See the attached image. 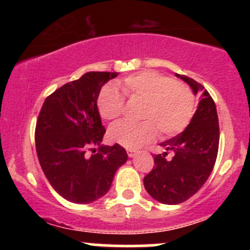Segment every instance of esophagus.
Instances as JSON below:
<instances>
[{"label":"esophagus","instance_id":"34e87169","mask_svg":"<svg viewBox=\"0 0 250 250\" xmlns=\"http://www.w3.org/2000/svg\"><path fill=\"white\" fill-rule=\"evenodd\" d=\"M127 154L129 157H134L136 155V150H134V149H127Z\"/></svg>","mask_w":250,"mask_h":250}]
</instances>
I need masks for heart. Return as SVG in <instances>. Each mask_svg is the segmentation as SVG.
Here are the masks:
<instances>
[{
  "mask_svg": "<svg viewBox=\"0 0 250 250\" xmlns=\"http://www.w3.org/2000/svg\"><path fill=\"white\" fill-rule=\"evenodd\" d=\"M117 87L129 100L143 101L140 123L116 122L109 128V139L125 148L136 149L153 141L160 131L161 137L177 135L191 121L195 110L194 94L183 83L153 70L125 77ZM115 85L107 84L97 97L102 119L111 121L122 114L125 97Z\"/></svg>",
  "mask_w": 250,
  "mask_h": 250,
  "instance_id": "1",
  "label": "heart"
}]
</instances>
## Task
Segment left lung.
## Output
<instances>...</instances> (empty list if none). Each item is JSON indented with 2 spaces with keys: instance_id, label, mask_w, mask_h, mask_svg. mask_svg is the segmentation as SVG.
Segmentation results:
<instances>
[{
  "instance_id": "obj_1",
  "label": "left lung",
  "mask_w": 250,
  "mask_h": 250,
  "mask_svg": "<svg viewBox=\"0 0 250 250\" xmlns=\"http://www.w3.org/2000/svg\"><path fill=\"white\" fill-rule=\"evenodd\" d=\"M200 94L199 107L185 131L162 142L163 154L154 155V168L143 179L146 190L165 205H179L190 199L208 180L216 161L220 129L216 105L205 87L186 75L175 74ZM168 151L171 160L165 159Z\"/></svg>"
}]
</instances>
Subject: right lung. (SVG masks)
<instances>
[{"instance_id":"1","label":"right lung","mask_w":250,"mask_h":250,"mask_svg":"<svg viewBox=\"0 0 250 250\" xmlns=\"http://www.w3.org/2000/svg\"><path fill=\"white\" fill-rule=\"evenodd\" d=\"M117 75L85 73L56 89L39 114L35 145L40 165L51 187L70 202L91 203L107 194L116 170L128 160L117 143L101 145L105 129L97 97L102 85ZM94 145L98 153L88 155Z\"/></svg>"}]
</instances>
